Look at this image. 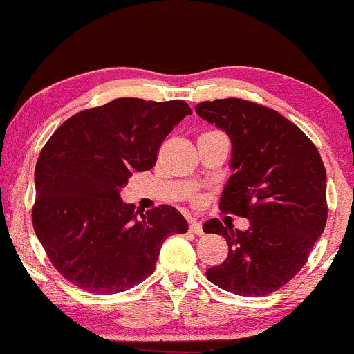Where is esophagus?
Wrapping results in <instances>:
<instances>
[{
	"label": "esophagus",
	"mask_w": 354,
	"mask_h": 354,
	"mask_svg": "<svg viewBox=\"0 0 354 354\" xmlns=\"http://www.w3.org/2000/svg\"><path fill=\"white\" fill-rule=\"evenodd\" d=\"M189 231L191 233H194V234H198V236H201L203 234V226H201V223H198V221H194V219H189Z\"/></svg>",
	"instance_id": "obj_1"
}]
</instances>
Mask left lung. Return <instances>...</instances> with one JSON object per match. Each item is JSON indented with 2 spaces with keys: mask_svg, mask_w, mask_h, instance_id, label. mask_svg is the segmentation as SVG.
<instances>
[{
  "mask_svg": "<svg viewBox=\"0 0 354 354\" xmlns=\"http://www.w3.org/2000/svg\"><path fill=\"white\" fill-rule=\"evenodd\" d=\"M203 120L228 133L231 174L221 194V213L250 219L246 231L218 218L203 225L221 234L228 256L206 278L239 296L278 291L306 265L328 219L326 169L301 129L274 109L239 98L203 101Z\"/></svg>",
  "mask_w": 354,
  "mask_h": 354,
  "instance_id": "left-lung-1",
  "label": "left lung"
}]
</instances>
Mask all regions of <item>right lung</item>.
<instances>
[{
  "label": "right lung",
  "mask_w": 354,
  "mask_h": 354,
  "mask_svg": "<svg viewBox=\"0 0 354 354\" xmlns=\"http://www.w3.org/2000/svg\"><path fill=\"white\" fill-rule=\"evenodd\" d=\"M186 115L181 100L118 98L68 118L43 146L33 228L51 265L80 290L115 295L136 286L153 274L165 239L188 231L173 206L143 214L120 198L133 173L156 165Z\"/></svg>",
  "instance_id": "add662e5"
}]
</instances>
